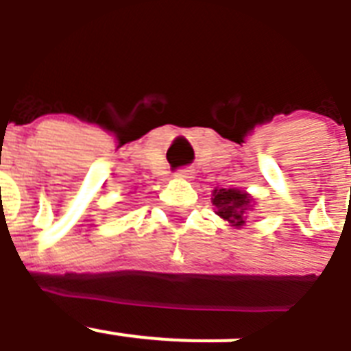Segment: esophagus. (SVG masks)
Returning <instances> with one entry per match:
<instances>
[{"label":"esophagus","mask_w":351,"mask_h":351,"mask_svg":"<svg viewBox=\"0 0 351 351\" xmlns=\"http://www.w3.org/2000/svg\"><path fill=\"white\" fill-rule=\"evenodd\" d=\"M176 176H178V178H192V176H194V169L192 168H180L178 171L175 173Z\"/></svg>","instance_id":"1"}]
</instances>
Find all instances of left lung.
<instances>
[{"instance_id": "8db88e82", "label": "left lung", "mask_w": 351, "mask_h": 351, "mask_svg": "<svg viewBox=\"0 0 351 351\" xmlns=\"http://www.w3.org/2000/svg\"><path fill=\"white\" fill-rule=\"evenodd\" d=\"M211 203L220 219L227 220L230 226L241 227L245 226L246 213L252 210V195L239 189H215Z\"/></svg>"}]
</instances>
